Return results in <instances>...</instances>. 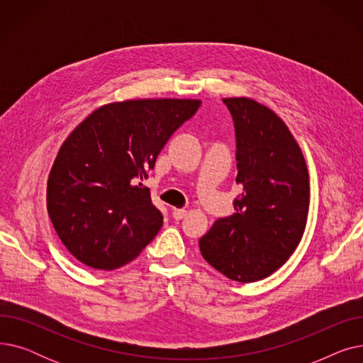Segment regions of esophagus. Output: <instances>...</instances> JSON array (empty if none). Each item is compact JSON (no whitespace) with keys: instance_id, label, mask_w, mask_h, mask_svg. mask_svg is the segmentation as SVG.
<instances>
[{"instance_id":"obj_1","label":"esophagus","mask_w":363,"mask_h":363,"mask_svg":"<svg viewBox=\"0 0 363 363\" xmlns=\"http://www.w3.org/2000/svg\"><path fill=\"white\" fill-rule=\"evenodd\" d=\"M172 216L177 220H181L186 216V211H184V208H174V211H172Z\"/></svg>"}]
</instances>
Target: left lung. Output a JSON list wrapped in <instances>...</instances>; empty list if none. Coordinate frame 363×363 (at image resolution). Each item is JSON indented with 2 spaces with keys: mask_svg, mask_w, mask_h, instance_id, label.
<instances>
[{
  "mask_svg": "<svg viewBox=\"0 0 363 363\" xmlns=\"http://www.w3.org/2000/svg\"><path fill=\"white\" fill-rule=\"evenodd\" d=\"M237 133L235 213L218 219L199 241L204 260L226 278L256 282L297 249L308 222L309 172L293 133L269 107L223 99Z\"/></svg>",
  "mask_w": 363,
  "mask_h": 363,
  "instance_id": "left-lung-1",
  "label": "left lung"
}]
</instances>
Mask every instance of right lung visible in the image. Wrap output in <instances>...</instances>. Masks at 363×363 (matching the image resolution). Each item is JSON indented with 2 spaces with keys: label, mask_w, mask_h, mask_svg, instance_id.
Instances as JSON below:
<instances>
[{
  "label": "right lung",
  "mask_w": 363,
  "mask_h": 363,
  "mask_svg": "<svg viewBox=\"0 0 363 363\" xmlns=\"http://www.w3.org/2000/svg\"><path fill=\"white\" fill-rule=\"evenodd\" d=\"M200 100L138 99L95 108L62 144L47 182V211L69 253L94 269L132 262L163 216L143 185L159 152Z\"/></svg>",
  "instance_id": "add662e5"
}]
</instances>
